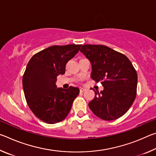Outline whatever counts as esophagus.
<instances>
[{"label": "esophagus", "mask_w": 156, "mask_h": 156, "mask_svg": "<svg viewBox=\"0 0 156 156\" xmlns=\"http://www.w3.org/2000/svg\"><path fill=\"white\" fill-rule=\"evenodd\" d=\"M84 91H86V89H85V88L80 87V92H84Z\"/></svg>", "instance_id": "esophagus-1"}]
</instances>
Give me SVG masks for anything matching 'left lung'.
I'll use <instances>...</instances> for the list:
<instances>
[{
	"instance_id": "1",
	"label": "left lung",
	"mask_w": 156,
	"mask_h": 156,
	"mask_svg": "<svg viewBox=\"0 0 156 156\" xmlns=\"http://www.w3.org/2000/svg\"><path fill=\"white\" fill-rule=\"evenodd\" d=\"M80 51L90 61L91 77L100 82L103 91H95L89 107L95 115L104 120L120 118L135 100L138 75L125 55L101 44H84Z\"/></svg>"
}]
</instances>
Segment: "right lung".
<instances>
[{"label": "right lung", "mask_w": 156, "mask_h": 156, "mask_svg": "<svg viewBox=\"0 0 156 156\" xmlns=\"http://www.w3.org/2000/svg\"><path fill=\"white\" fill-rule=\"evenodd\" d=\"M81 44L54 45L34 54L29 61L23 77L26 101L38 119L55 124L67 117L73 100L79 94L78 87L57 88L56 78L65 73V66L75 56Z\"/></svg>", "instance_id": "1"}]
</instances>
